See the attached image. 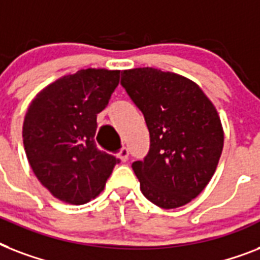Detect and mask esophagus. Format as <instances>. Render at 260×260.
I'll return each instance as SVG.
<instances>
[{
	"mask_svg": "<svg viewBox=\"0 0 260 260\" xmlns=\"http://www.w3.org/2000/svg\"><path fill=\"white\" fill-rule=\"evenodd\" d=\"M117 156L121 159V162H126V160H128V156H129V151H128L126 147H122V148H120V151H118Z\"/></svg>",
	"mask_w": 260,
	"mask_h": 260,
	"instance_id": "1",
	"label": "esophagus"
}]
</instances>
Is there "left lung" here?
Masks as SVG:
<instances>
[{"mask_svg": "<svg viewBox=\"0 0 260 260\" xmlns=\"http://www.w3.org/2000/svg\"><path fill=\"white\" fill-rule=\"evenodd\" d=\"M121 85L150 131L148 154L132 163L142 193L163 209L186 205L205 189L221 156L217 110L198 85L169 71L124 70Z\"/></svg>", "mask_w": 260, "mask_h": 260, "instance_id": "obj_1", "label": "left lung"}]
</instances>
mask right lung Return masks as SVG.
Wrapping results in <instances>:
<instances>
[{
	"mask_svg": "<svg viewBox=\"0 0 260 260\" xmlns=\"http://www.w3.org/2000/svg\"><path fill=\"white\" fill-rule=\"evenodd\" d=\"M118 81V70H79L44 87L30 102L22 125L26 158L40 183L60 201L82 205L97 197L120 162L94 142L97 114Z\"/></svg>",
	"mask_w": 260,
	"mask_h": 260,
	"instance_id": "obj_1",
	"label": "right lung"
}]
</instances>
